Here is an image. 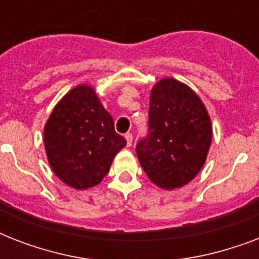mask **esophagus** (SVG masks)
Segmentation results:
<instances>
[{
    "instance_id": "obj_1",
    "label": "esophagus",
    "mask_w": 259,
    "mask_h": 259,
    "mask_svg": "<svg viewBox=\"0 0 259 259\" xmlns=\"http://www.w3.org/2000/svg\"><path fill=\"white\" fill-rule=\"evenodd\" d=\"M125 138H126V142H127V146L132 145V142H133V134H132V133H126L125 134Z\"/></svg>"
}]
</instances>
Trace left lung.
<instances>
[{
  "instance_id": "8db88e82",
  "label": "left lung",
  "mask_w": 259,
  "mask_h": 259,
  "mask_svg": "<svg viewBox=\"0 0 259 259\" xmlns=\"http://www.w3.org/2000/svg\"><path fill=\"white\" fill-rule=\"evenodd\" d=\"M212 129L203 102L176 79H162L152 89L148 134L136 152L154 184L180 188L204 165Z\"/></svg>"
}]
</instances>
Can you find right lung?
<instances>
[{
  "instance_id": "obj_1",
  "label": "right lung",
  "mask_w": 259,
  "mask_h": 259,
  "mask_svg": "<svg viewBox=\"0 0 259 259\" xmlns=\"http://www.w3.org/2000/svg\"><path fill=\"white\" fill-rule=\"evenodd\" d=\"M126 140L90 86L71 90L44 127V146L56 176L75 189L99 184Z\"/></svg>"
}]
</instances>
